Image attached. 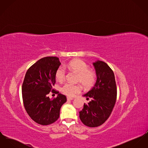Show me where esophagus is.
<instances>
[{"label":"esophagus","mask_w":148,"mask_h":148,"mask_svg":"<svg viewBox=\"0 0 148 148\" xmlns=\"http://www.w3.org/2000/svg\"><path fill=\"white\" fill-rule=\"evenodd\" d=\"M67 100H74V98L70 97H67Z\"/></svg>","instance_id":"34e87169"}]
</instances>
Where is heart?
<instances>
[{"mask_svg":"<svg viewBox=\"0 0 148 148\" xmlns=\"http://www.w3.org/2000/svg\"><path fill=\"white\" fill-rule=\"evenodd\" d=\"M64 67L69 68L78 74V81L80 82L84 87H91L94 84L96 79L95 73L88 69V65L83 61L79 59L74 60L68 65H65ZM64 67L60 66L56 71V78L60 82H63L65 79L66 71ZM82 89V86L79 84H72L69 83H65L61 87L62 92L71 97L79 93Z\"/></svg>","mask_w":148,"mask_h":148,"instance_id":"obj_1","label":"heart"}]
</instances>
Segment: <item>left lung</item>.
Instances as JSON below:
<instances>
[{
	"instance_id": "8db88e82",
	"label": "left lung",
	"mask_w": 148,
	"mask_h": 148,
	"mask_svg": "<svg viewBox=\"0 0 148 148\" xmlns=\"http://www.w3.org/2000/svg\"><path fill=\"white\" fill-rule=\"evenodd\" d=\"M97 79L94 86L83 95L91 98L79 112V118L84 125L95 127L102 125L109 117L116 99V87L114 73L102 61L93 62Z\"/></svg>"
}]
</instances>
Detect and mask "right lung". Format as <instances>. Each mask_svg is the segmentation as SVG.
<instances>
[{
  "instance_id": "obj_1",
  "label": "right lung",
  "mask_w": 148,
  "mask_h": 148,
  "mask_svg": "<svg viewBox=\"0 0 148 148\" xmlns=\"http://www.w3.org/2000/svg\"><path fill=\"white\" fill-rule=\"evenodd\" d=\"M56 57H46L36 61L25 74L22 86L24 107L30 117L41 125L56 122L60 109L66 102L65 95L56 92L57 97L50 99L47 96L56 82V71L61 65Z\"/></svg>"
}]
</instances>
